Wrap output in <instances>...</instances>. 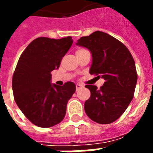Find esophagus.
<instances>
[{"mask_svg": "<svg viewBox=\"0 0 153 153\" xmlns=\"http://www.w3.org/2000/svg\"><path fill=\"white\" fill-rule=\"evenodd\" d=\"M82 87H83V86H82V85H81V84H76L77 91H79V90H80V89L82 88Z\"/></svg>", "mask_w": 153, "mask_h": 153, "instance_id": "esophagus-1", "label": "esophagus"}]
</instances>
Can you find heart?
Wrapping results in <instances>:
<instances>
[{
    "instance_id": "1",
    "label": "heart",
    "mask_w": 153,
    "mask_h": 153,
    "mask_svg": "<svg viewBox=\"0 0 153 153\" xmlns=\"http://www.w3.org/2000/svg\"><path fill=\"white\" fill-rule=\"evenodd\" d=\"M86 51V49L79 48V49H78V50H77V51H76V54H78V53H81V52H82V51Z\"/></svg>"
}]
</instances>
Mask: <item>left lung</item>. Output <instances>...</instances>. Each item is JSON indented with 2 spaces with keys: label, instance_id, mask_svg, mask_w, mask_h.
Returning <instances> with one entry per match:
<instances>
[{
  "label": "left lung",
  "instance_id": "1",
  "mask_svg": "<svg viewBox=\"0 0 153 153\" xmlns=\"http://www.w3.org/2000/svg\"><path fill=\"white\" fill-rule=\"evenodd\" d=\"M92 54L90 74L102 77L103 86L86 85L91 97L84 104L86 115L99 124H110L126 111L133 98L137 74L128 49L110 35L96 31L76 43Z\"/></svg>",
  "mask_w": 153,
  "mask_h": 153
}]
</instances>
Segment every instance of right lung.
Wrapping results in <instances>:
<instances>
[{"instance_id": "add662e5", "label": "right lung", "mask_w": 153, "mask_h": 153, "mask_svg": "<svg viewBox=\"0 0 153 153\" xmlns=\"http://www.w3.org/2000/svg\"><path fill=\"white\" fill-rule=\"evenodd\" d=\"M67 36L55 39L39 37L31 42L18 60L13 76L14 99L25 116L35 126L49 128L63 120L67 102L76 90L75 84H51V71L71 47Z\"/></svg>"}]
</instances>
